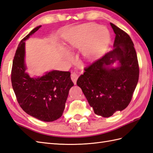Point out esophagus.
I'll list each match as a JSON object with an SVG mask.
<instances>
[{
	"label": "esophagus",
	"mask_w": 153,
	"mask_h": 153,
	"mask_svg": "<svg viewBox=\"0 0 153 153\" xmlns=\"http://www.w3.org/2000/svg\"><path fill=\"white\" fill-rule=\"evenodd\" d=\"M71 80L73 82V83L74 84H76V80L78 79V78H79V75H78L76 73H73L71 74Z\"/></svg>",
	"instance_id": "esophagus-1"
}]
</instances>
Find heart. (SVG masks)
Segmentation results:
<instances>
[{"label":"heart","mask_w":153,"mask_h":153,"mask_svg":"<svg viewBox=\"0 0 153 153\" xmlns=\"http://www.w3.org/2000/svg\"><path fill=\"white\" fill-rule=\"evenodd\" d=\"M69 48L82 47V53L89 60L101 56L108 46L110 35L108 29L97 24L82 25L72 29L65 36Z\"/></svg>","instance_id":"b5f03b06"}]
</instances>
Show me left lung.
I'll use <instances>...</instances> for the list:
<instances>
[{
    "mask_svg": "<svg viewBox=\"0 0 153 153\" xmlns=\"http://www.w3.org/2000/svg\"><path fill=\"white\" fill-rule=\"evenodd\" d=\"M115 38L112 51L84 68L76 84L95 114L108 117L128 106L139 79V64L127 33L110 23ZM117 60L120 66L110 68Z\"/></svg>",
    "mask_w": 153,
    "mask_h": 153,
    "instance_id": "left-lung-1",
    "label": "left lung"
}]
</instances>
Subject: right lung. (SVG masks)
<instances>
[{"mask_svg":"<svg viewBox=\"0 0 153 153\" xmlns=\"http://www.w3.org/2000/svg\"><path fill=\"white\" fill-rule=\"evenodd\" d=\"M40 27L33 29L19 44L13 60L11 80L21 108L38 120L51 122L62 115L69 89L74 84L69 71H52L37 79L25 73V41Z\"/></svg>","mask_w":153,"mask_h":153,"instance_id":"add662e5","label":"right lung"}]
</instances>
